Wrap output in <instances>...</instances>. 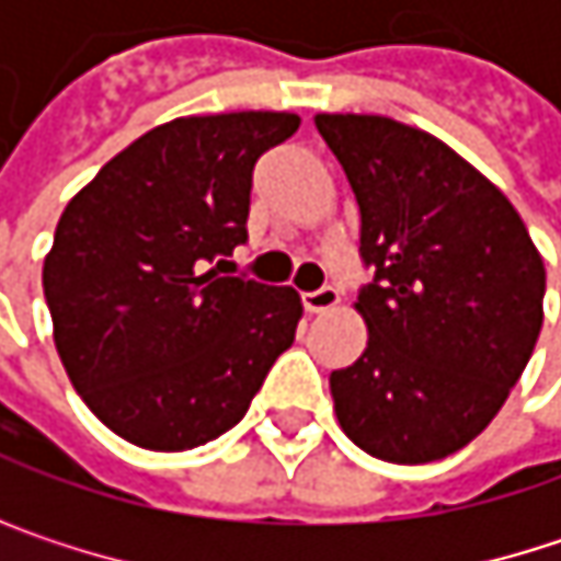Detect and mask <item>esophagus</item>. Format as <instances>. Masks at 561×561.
I'll list each match as a JSON object with an SVG mask.
<instances>
[{
  "instance_id": "1",
  "label": "esophagus",
  "mask_w": 561,
  "mask_h": 561,
  "mask_svg": "<svg viewBox=\"0 0 561 561\" xmlns=\"http://www.w3.org/2000/svg\"><path fill=\"white\" fill-rule=\"evenodd\" d=\"M337 301H341V295H337V288H331V285H321V288H314V291H305V295H301V305H305V311H308V314L331 311V308H337Z\"/></svg>"
}]
</instances>
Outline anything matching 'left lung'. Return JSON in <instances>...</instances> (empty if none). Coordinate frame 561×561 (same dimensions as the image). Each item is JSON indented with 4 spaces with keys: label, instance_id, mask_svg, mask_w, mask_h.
Here are the masks:
<instances>
[{
    "label": "left lung",
    "instance_id": "8db88e82",
    "mask_svg": "<svg viewBox=\"0 0 561 561\" xmlns=\"http://www.w3.org/2000/svg\"><path fill=\"white\" fill-rule=\"evenodd\" d=\"M360 207L367 351L331 374L344 435L392 465L455 455L501 412L542 328L546 270L506 194L432 133L318 113Z\"/></svg>",
    "mask_w": 561,
    "mask_h": 561
}]
</instances>
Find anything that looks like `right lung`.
Returning <instances> with one entry per match:
<instances>
[{
  "label": "right lung",
  "mask_w": 561,
  "mask_h": 561,
  "mask_svg": "<svg viewBox=\"0 0 561 561\" xmlns=\"http://www.w3.org/2000/svg\"><path fill=\"white\" fill-rule=\"evenodd\" d=\"M298 123L273 110L171 119L67 201L42 270L55 344L119 438L149 451L214 442L291 347L298 291L209 263L247 243L253 165Z\"/></svg>",
  "instance_id": "right-lung-1"
}]
</instances>
